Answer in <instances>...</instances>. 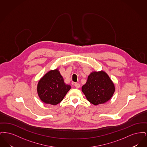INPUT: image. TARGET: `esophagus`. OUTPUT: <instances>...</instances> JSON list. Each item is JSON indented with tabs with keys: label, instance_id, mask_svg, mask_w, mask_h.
Segmentation results:
<instances>
[{
	"label": "esophagus",
	"instance_id": "esophagus-1",
	"mask_svg": "<svg viewBox=\"0 0 147 147\" xmlns=\"http://www.w3.org/2000/svg\"><path fill=\"white\" fill-rule=\"evenodd\" d=\"M75 86H76V88L78 89V88H80V85L79 84V83H76V84H75Z\"/></svg>",
	"mask_w": 147,
	"mask_h": 147
}]
</instances>
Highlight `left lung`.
Instances as JSON below:
<instances>
[{"mask_svg":"<svg viewBox=\"0 0 147 147\" xmlns=\"http://www.w3.org/2000/svg\"><path fill=\"white\" fill-rule=\"evenodd\" d=\"M82 89L90 103L98 105L104 104L112 98L115 88L109 76L100 71L91 73Z\"/></svg>","mask_w":147,"mask_h":147,"instance_id":"8db88e82","label":"left lung"}]
</instances>
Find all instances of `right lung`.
I'll return each mask as SVG.
<instances>
[{
    "instance_id": "add662e5",
    "label": "right lung",
    "mask_w": 147,
    "mask_h": 147,
    "mask_svg": "<svg viewBox=\"0 0 147 147\" xmlns=\"http://www.w3.org/2000/svg\"><path fill=\"white\" fill-rule=\"evenodd\" d=\"M71 88L64 82L63 77L57 69L47 73L40 80L37 85V93L45 104L56 105L63 100Z\"/></svg>"
}]
</instances>
